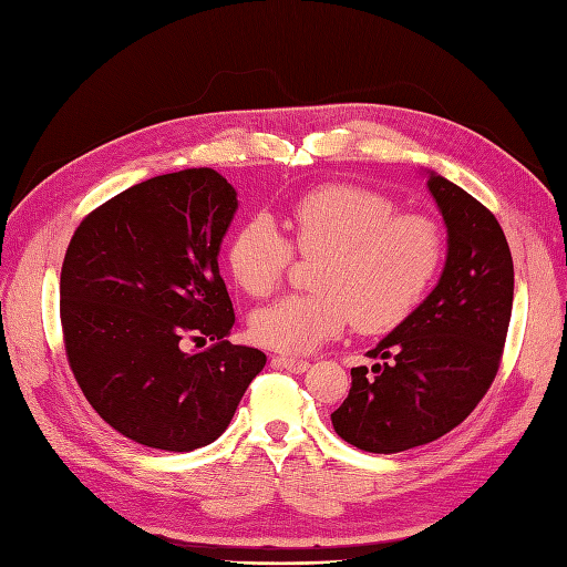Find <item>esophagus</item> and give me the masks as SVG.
I'll return each instance as SVG.
<instances>
[{
	"label": "esophagus",
	"instance_id": "obj_1",
	"mask_svg": "<svg viewBox=\"0 0 567 567\" xmlns=\"http://www.w3.org/2000/svg\"><path fill=\"white\" fill-rule=\"evenodd\" d=\"M271 362H274V364H279V367H284V370L293 372V374H302V372H308V370H310V362H308V360H300V358L277 355V358H271Z\"/></svg>",
	"mask_w": 567,
	"mask_h": 567
}]
</instances>
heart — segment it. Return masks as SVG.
<instances>
[{
  "instance_id": "obj_1",
  "label": "heart",
  "mask_w": 567,
  "mask_h": 567,
  "mask_svg": "<svg viewBox=\"0 0 567 567\" xmlns=\"http://www.w3.org/2000/svg\"><path fill=\"white\" fill-rule=\"evenodd\" d=\"M281 234L269 214L243 224L226 248V267L252 298L279 286L290 246L319 257L315 296H286L250 317V336L279 353H308L350 321L362 333L401 324L432 288L443 259L439 226L420 214H395L386 195L324 186L298 197Z\"/></svg>"
}]
</instances>
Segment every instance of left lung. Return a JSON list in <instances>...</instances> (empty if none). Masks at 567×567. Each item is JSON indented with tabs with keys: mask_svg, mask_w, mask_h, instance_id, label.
<instances>
[{
	"mask_svg": "<svg viewBox=\"0 0 567 567\" xmlns=\"http://www.w3.org/2000/svg\"><path fill=\"white\" fill-rule=\"evenodd\" d=\"M426 188L446 226L439 284L370 350L372 372L353 386L333 430L370 453H401L436 441L477 408L498 372L513 310V257L496 217L436 172Z\"/></svg>",
	"mask_w": 567,
	"mask_h": 567,
	"instance_id": "obj_1",
	"label": "left lung"
}]
</instances>
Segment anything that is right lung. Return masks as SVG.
<instances>
[{
	"instance_id": "1",
	"label": "right lung",
	"mask_w": 567,
	"mask_h": 567,
	"mask_svg": "<svg viewBox=\"0 0 567 567\" xmlns=\"http://www.w3.org/2000/svg\"><path fill=\"white\" fill-rule=\"evenodd\" d=\"M238 193L214 169L147 178L81 221L61 267V327L97 415L147 449L219 439L267 355L226 341L236 324L219 274ZM186 338L213 346L195 354Z\"/></svg>"
}]
</instances>
